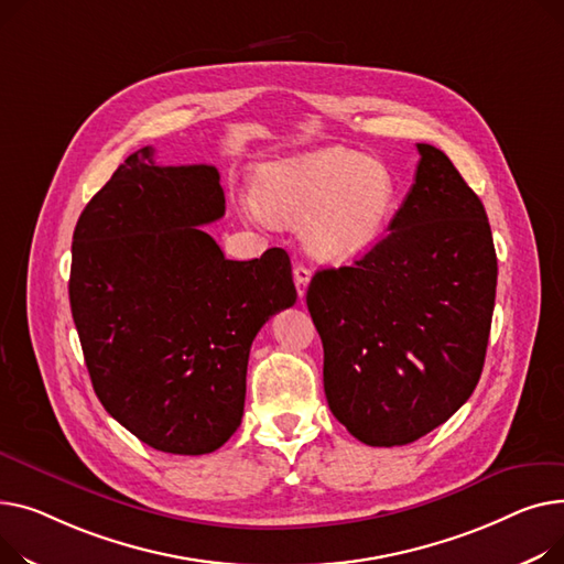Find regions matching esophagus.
Listing matches in <instances>:
<instances>
[{"label": "esophagus", "instance_id": "obj_1", "mask_svg": "<svg viewBox=\"0 0 564 564\" xmlns=\"http://www.w3.org/2000/svg\"><path fill=\"white\" fill-rule=\"evenodd\" d=\"M310 280H312V271L307 267H303V263H295V267H293V282H295L297 295H301V297L307 293Z\"/></svg>", "mask_w": 564, "mask_h": 564}]
</instances>
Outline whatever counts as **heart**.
Instances as JSON below:
<instances>
[{
  "mask_svg": "<svg viewBox=\"0 0 564 564\" xmlns=\"http://www.w3.org/2000/svg\"><path fill=\"white\" fill-rule=\"evenodd\" d=\"M393 203L395 182L384 163L323 148L267 165L243 212L257 223H305V241L316 257L346 261L380 239Z\"/></svg>",
  "mask_w": 564,
  "mask_h": 564,
  "instance_id": "b5f03b06",
  "label": "heart"
}]
</instances>
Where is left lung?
Returning a JSON list of instances; mask_svg holds the SVG:
<instances>
[{
    "mask_svg": "<svg viewBox=\"0 0 564 564\" xmlns=\"http://www.w3.org/2000/svg\"><path fill=\"white\" fill-rule=\"evenodd\" d=\"M416 148L389 235L307 289L327 405L369 446L416 442L465 405L491 327L499 269L485 207L442 150Z\"/></svg>",
    "mask_w": 564,
    "mask_h": 564,
    "instance_id": "left-lung-1",
    "label": "left lung"
}]
</instances>
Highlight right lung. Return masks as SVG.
I'll use <instances>...</instances> for the list:
<instances>
[{"label":"right lung","instance_id":"right-lung-1","mask_svg":"<svg viewBox=\"0 0 564 564\" xmlns=\"http://www.w3.org/2000/svg\"><path fill=\"white\" fill-rule=\"evenodd\" d=\"M225 214L214 165L141 148L82 212L70 307L105 410L143 444L203 455L237 433L250 346L295 303L291 259H225L200 225Z\"/></svg>","mask_w":564,"mask_h":564}]
</instances>
